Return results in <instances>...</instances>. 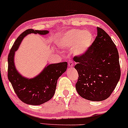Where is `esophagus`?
<instances>
[{"label": "esophagus", "instance_id": "1", "mask_svg": "<svg viewBox=\"0 0 128 128\" xmlns=\"http://www.w3.org/2000/svg\"><path fill=\"white\" fill-rule=\"evenodd\" d=\"M68 66H69V67H72V66H74V62H73L72 60L68 61Z\"/></svg>", "mask_w": 128, "mask_h": 128}]
</instances>
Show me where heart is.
Listing matches in <instances>:
<instances>
[{"label":"heart","instance_id":"heart-1","mask_svg":"<svg viewBox=\"0 0 128 128\" xmlns=\"http://www.w3.org/2000/svg\"><path fill=\"white\" fill-rule=\"evenodd\" d=\"M94 36L89 31L82 29H72L58 35L56 44L61 48H72L78 55H82L87 52L92 45Z\"/></svg>","mask_w":128,"mask_h":128}]
</instances>
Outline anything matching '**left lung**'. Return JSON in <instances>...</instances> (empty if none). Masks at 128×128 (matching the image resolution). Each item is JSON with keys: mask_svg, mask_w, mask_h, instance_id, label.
<instances>
[{"mask_svg": "<svg viewBox=\"0 0 128 128\" xmlns=\"http://www.w3.org/2000/svg\"><path fill=\"white\" fill-rule=\"evenodd\" d=\"M74 68L79 77L76 89L83 98L102 101L110 96L120 77L119 54L104 30L97 28V36L85 54L76 56Z\"/></svg>", "mask_w": 128, "mask_h": 128, "instance_id": "left-lung-1", "label": "left lung"}]
</instances>
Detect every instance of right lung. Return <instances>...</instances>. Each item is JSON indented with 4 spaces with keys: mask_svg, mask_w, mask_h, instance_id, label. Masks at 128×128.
<instances>
[{
    "mask_svg": "<svg viewBox=\"0 0 128 128\" xmlns=\"http://www.w3.org/2000/svg\"><path fill=\"white\" fill-rule=\"evenodd\" d=\"M48 30L28 29L14 42L8 55V77L20 100L26 104L39 105L52 99L55 93L58 79L66 70V62L50 64L34 78L24 77L16 70L14 63L15 51L26 35L30 34H46Z\"/></svg>",
    "mask_w": 128,
    "mask_h": 128,
    "instance_id": "right-lung-1",
    "label": "right lung"
}]
</instances>
